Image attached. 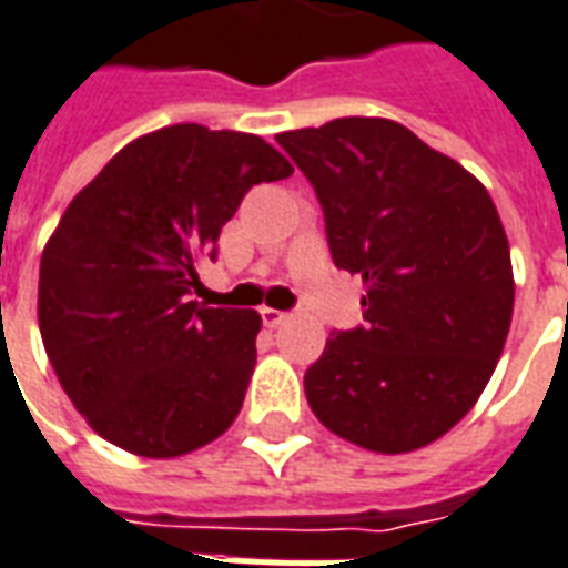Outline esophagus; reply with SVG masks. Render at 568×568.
<instances>
[{"label":"esophagus","instance_id":"esophagus-1","mask_svg":"<svg viewBox=\"0 0 568 568\" xmlns=\"http://www.w3.org/2000/svg\"><path fill=\"white\" fill-rule=\"evenodd\" d=\"M260 317H263V323H266L268 329H278L281 323L290 317L287 311H278V308H260Z\"/></svg>","mask_w":568,"mask_h":568}]
</instances>
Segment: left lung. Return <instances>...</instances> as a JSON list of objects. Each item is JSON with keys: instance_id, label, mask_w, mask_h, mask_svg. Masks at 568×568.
<instances>
[{"instance_id": "1", "label": "left lung", "mask_w": 568, "mask_h": 568, "mask_svg": "<svg viewBox=\"0 0 568 568\" xmlns=\"http://www.w3.org/2000/svg\"><path fill=\"white\" fill-rule=\"evenodd\" d=\"M275 140L317 191L335 266L365 284V326L332 335L305 374L311 410L381 455L440 440L485 392L511 326L509 239L491 194L392 119Z\"/></svg>"}]
</instances>
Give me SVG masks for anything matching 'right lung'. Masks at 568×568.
Segmentation results:
<instances>
[{"label":"right lung","mask_w":568,"mask_h":568,"mask_svg":"<svg viewBox=\"0 0 568 568\" xmlns=\"http://www.w3.org/2000/svg\"><path fill=\"white\" fill-rule=\"evenodd\" d=\"M290 173L257 134L182 122L131 140L68 203L41 254L38 326L62 389L106 443L179 458L233 425L263 320L191 293L248 187Z\"/></svg>","instance_id":"1"}]
</instances>
